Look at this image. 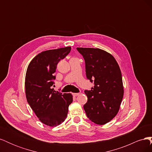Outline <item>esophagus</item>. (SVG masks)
I'll list each match as a JSON object with an SVG mask.
<instances>
[{
	"mask_svg": "<svg viewBox=\"0 0 152 152\" xmlns=\"http://www.w3.org/2000/svg\"><path fill=\"white\" fill-rule=\"evenodd\" d=\"M79 94H80V93H72V94H73V96H77L79 95Z\"/></svg>",
	"mask_w": 152,
	"mask_h": 152,
	"instance_id": "1",
	"label": "esophagus"
}]
</instances>
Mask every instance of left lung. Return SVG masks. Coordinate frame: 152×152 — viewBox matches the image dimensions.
<instances>
[{
  "instance_id": "obj_1",
  "label": "left lung",
  "mask_w": 152,
  "mask_h": 152,
  "mask_svg": "<svg viewBox=\"0 0 152 152\" xmlns=\"http://www.w3.org/2000/svg\"><path fill=\"white\" fill-rule=\"evenodd\" d=\"M83 56L87 79L94 83L85 90L87 102L84 105L87 117L103 125L117 114L124 96L121 69L112 55L98 48H77Z\"/></svg>"
}]
</instances>
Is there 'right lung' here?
I'll return each instance as SVG.
<instances>
[{"label":"right lung","instance_id":"add662e5","mask_svg":"<svg viewBox=\"0 0 152 152\" xmlns=\"http://www.w3.org/2000/svg\"><path fill=\"white\" fill-rule=\"evenodd\" d=\"M70 50L71 47H66L40 53L31 61L26 70L27 102L39 120L50 127L65 121L68 107L73 101L72 94H63L52 88L58 63Z\"/></svg>","mask_w":152,"mask_h":152}]
</instances>
